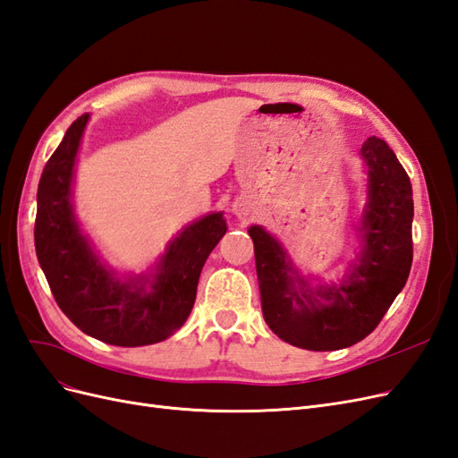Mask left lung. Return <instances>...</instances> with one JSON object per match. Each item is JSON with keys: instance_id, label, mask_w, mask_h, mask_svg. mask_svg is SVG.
Here are the masks:
<instances>
[{"instance_id": "obj_1", "label": "left lung", "mask_w": 458, "mask_h": 458, "mask_svg": "<svg viewBox=\"0 0 458 458\" xmlns=\"http://www.w3.org/2000/svg\"><path fill=\"white\" fill-rule=\"evenodd\" d=\"M361 155L370 183L363 217L365 244L359 266L340 286L313 290L300 276L293 279V267L276 241L258 225L248 229L263 317L276 336L296 348L332 352L361 342L378 327L407 283L412 263L409 175L378 137H369Z\"/></svg>"}]
</instances>
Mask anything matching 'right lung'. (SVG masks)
Wrapping results in <instances>:
<instances>
[{
  "mask_svg": "<svg viewBox=\"0 0 458 458\" xmlns=\"http://www.w3.org/2000/svg\"><path fill=\"white\" fill-rule=\"evenodd\" d=\"M88 118L72 122L41 174L34 225L38 261L57 306L81 332L123 348L157 344L187 321L204 261L227 231L225 219L210 214L179 234L150 293L116 281L80 234L71 206L74 158Z\"/></svg>",
  "mask_w": 458,
  "mask_h": 458,
  "instance_id": "add662e5",
  "label": "right lung"
}]
</instances>
